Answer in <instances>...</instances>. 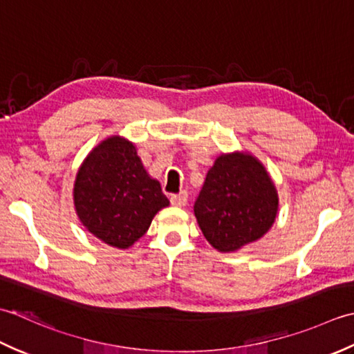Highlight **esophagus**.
<instances>
[{
    "label": "esophagus",
    "mask_w": 354,
    "mask_h": 354,
    "mask_svg": "<svg viewBox=\"0 0 354 354\" xmlns=\"http://www.w3.org/2000/svg\"><path fill=\"white\" fill-rule=\"evenodd\" d=\"M187 203V192L182 191L178 194H174V196H171V205L172 206H177V207H183Z\"/></svg>",
    "instance_id": "obj_1"
}]
</instances>
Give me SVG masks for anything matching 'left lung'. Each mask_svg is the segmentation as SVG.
I'll return each mask as SVG.
<instances>
[{
    "instance_id": "left-lung-1",
    "label": "left lung",
    "mask_w": 354,
    "mask_h": 354,
    "mask_svg": "<svg viewBox=\"0 0 354 354\" xmlns=\"http://www.w3.org/2000/svg\"><path fill=\"white\" fill-rule=\"evenodd\" d=\"M275 183L246 151L221 154L209 168L194 214L205 238L223 254L240 250L269 232L278 215Z\"/></svg>"
}]
</instances>
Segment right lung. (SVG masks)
I'll return each instance as SVG.
<instances>
[{
	"instance_id": "1",
	"label": "right lung",
	"mask_w": 354,
	"mask_h": 354,
	"mask_svg": "<svg viewBox=\"0 0 354 354\" xmlns=\"http://www.w3.org/2000/svg\"><path fill=\"white\" fill-rule=\"evenodd\" d=\"M73 203L79 221L93 236L111 248L129 249L169 200L143 167L134 143L118 134L97 143L84 158L75 178Z\"/></svg>"
}]
</instances>
